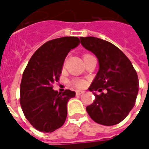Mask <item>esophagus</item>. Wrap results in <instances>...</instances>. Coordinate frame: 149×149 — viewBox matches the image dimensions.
I'll return each mask as SVG.
<instances>
[{
  "label": "esophagus",
  "mask_w": 149,
  "mask_h": 149,
  "mask_svg": "<svg viewBox=\"0 0 149 149\" xmlns=\"http://www.w3.org/2000/svg\"><path fill=\"white\" fill-rule=\"evenodd\" d=\"M82 93H84V91H81V90L76 91V94H77V95H81V94Z\"/></svg>",
  "instance_id": "obj_1"
}]
</instances>
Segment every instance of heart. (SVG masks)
Returning <instances> with one entry per match:
<instances>
[{"label":"heart","mask_w":149,"mask_h":149,"mask_svg":"<svg viewBox=\"0 0 149 149\" xmlns=\"http://www.w3.org/2000/svg\"><path fill=\"white\" fill-rule=\"evenodd\" d=\"M88 56H89V54H84V56H83V58L86 57ZM64 65H65V62ZM72 85H73L75 88H81L84 87V85H85V81H83V80H74V81H72Z\"/></svg>","instance_id":"obj_1"}]
</instances>
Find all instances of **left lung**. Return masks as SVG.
I'll return each instance as SVG.
<instances>
[{"label":"left lung","mask_w":149,"mask_h":149,"mask_svg":"<svg viewBox=\"0 0 149 149\" xmlns=\"http://www.w3.org/2000/svg\"><path fill=\"white\" fill-rule=\"evenodd\" d=\"M81 45L94 53L99 71L88 89L106 90L97 95L86 111L94 121L106 126L121 122L134 107L139 89L136 72L129 59L112 43L94 37H81Z\"/></svg>","instance_id":"8db88e82"}]
</instances>
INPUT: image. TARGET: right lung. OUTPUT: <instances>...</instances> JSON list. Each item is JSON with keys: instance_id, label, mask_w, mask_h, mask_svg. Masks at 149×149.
Segmentation results:
<instances>
[{"instance_id": "right-lung-1", "label": "right lung", "mask_w": 149, "mask_h": 149, "mask_svg": "<svg viewBox=\"0 0 149 149\" xmlns=\"http://www.w3.org/2000/svg\"><path fill=\"white\" fill-rule=\"evenodd\" d=\"M80 42L76 37L49 40L34 52L24 69L20 103L24 116L38 131L52 132L65 123L67 103L76 93L66 89L61 94L52 88L58 82L66 56Z\"/></svg>"}]
</instances>
